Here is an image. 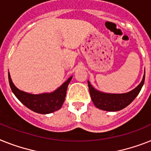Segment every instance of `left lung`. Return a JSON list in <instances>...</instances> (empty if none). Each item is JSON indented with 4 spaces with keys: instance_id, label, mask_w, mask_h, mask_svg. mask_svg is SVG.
Instances as JSON below:
<instances>
[{
    "instance_id": "obj_1",
    "label": "left lung",
    "mask_w": 151,
    "mask_h": 151,
    "mask_svg": "<svg viewBox=\"0 0 151 151\" xmlns=\"http://www.w3.org/2000/svg\"><path fill=\"white\" fill-rule=\"evenodd\" d=\"M145 80V74L144 75L141 83L130 92L121 94L105 93L96 90L88 81L91 99L94 105L106 111H119L124 109L134 100L141 90Z\"/></svg>"
}]
</instances>
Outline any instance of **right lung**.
Wrapping results in <instances>:
<instances>
[{
    "label": "right lung",
    "mask_w": 151,
    "mask_h": 151,
    "mask_svg": "<svg viewBox=\"0 0 151 151\" xmlns=\"http://www.w3.org/2000/svg\"><path fill=\"white\" fill-rule=\"evenodd\" d=\"M72 78L73 76L68 78V80L52 93L35 95L17 89L12 83L11 76L8 73L10 86L15 96L28 109L41 114H48L60 109L65 99L68 85L70 83Z\"/></svg>",
    "instance_id": "obj_1"
}]
</instances>
